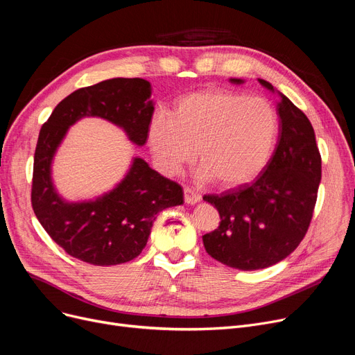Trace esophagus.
<instances>
[{
	"label": "esophagus",
	"instance_id": "obj_1",
	"mask_svg": "<svg viewBox=\"0 0 355 355\" xmlns=\"http://www.w3.org/2000/svg\"><path fill=\"white\" fill-rule=\"evenodd\" d=\"M200 198H202V196H200L197 191H194L193 189H190V187L184 189V200H186V203L196 205L200 202Z\"/></svg>",
	"mask_w": 355,
	"mask_h": 355
}]
</instances>
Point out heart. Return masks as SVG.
<instances>
[{
  "mask_svg": "<svg viewBox=\"0 0 355 355\" xmlns=\"http://www.w3.org/2000/svg\"><path fill=\"white\" fill-rule=\"evenodd\" d=\"M280 130L275 105L264 97L213 89L178 101L173 117L157 116L149 141L158 164L168 174L196 158L198 177L216 180L222 189L254 181L267 166Z\"/></svg>",
  "mask_w": 355,
  "mask_h": 355,
  "instance_id": "1",
  "label": "heart"
}]
</instances>
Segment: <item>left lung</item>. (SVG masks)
Wrapping results in <instances>:
<instances>
[{
    "label": "left lung",
    "mask_w": 355,
    "mask_h": 355,
    "mask_svg": "<svg viewBox=\"0 0 355 355\" xmlns=\"http://www.w3.org/2000/svg\"><path fill=\"white\" fill-rule=\"evenodd\" d=\"M258 81L279 98L280 133L272 157L251 184L203 197L220 216L218 229L203 235L207 254L243 271L271 267L297 248L311 225L322 177L309 119L270 83Z\"/></svg>",
    "instance_id": "left-lung-1"
}]
</instances>
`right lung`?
Returning a JSON list of instances; mask_svg holds the SVG:
<instances>
[{
	"instance_id": "add662e5",
	"label": "right lung",
	"mask_w": 355,
	"mask_h": 355,
	"mask_svg": "<svg viewBox=\"0 0 355 355\" xmlns=\"http://www.w3.org/2000/svg\"><path fill=\"white\" fill-rule=\"evenodd\" d=\"M150 84L113 78L73 91L60 101L39 133L33 164L32 206L49 236L71 257L92 266H117L142 252L155 214L182 205V189L135 158L117 186L96 200L65 202L56 193L51 165L69 126L83 117H101L145 145L153 114Z\"/></svg>"
}]
</instances>
